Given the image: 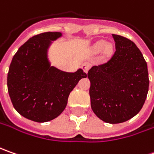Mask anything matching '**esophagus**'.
Masks as SVG:
<instances>
[{
	"label": "esophagus",
	"mask_w": 154,
	"mask_h": 154,
	"mask_svg": "<svg viewBox=\"0 0 154 154\" xmlns=\"http://www.w3.org/2000/svg\"><path fill=\"white\" fill-rule=\"evenodd\" d=\"M82 68H83V70H84V72L85 73H87L88 72V70H89V68H90V64L89 63H83L82 64Z\"/></svg>",
	"instance_id": "esophagus-1"
}]
</instances>
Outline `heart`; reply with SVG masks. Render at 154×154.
Here are the masks:
<instances>
[{
  "label": "heart",
  "mask_w": 154,
  "mask_h": 154,
  "mask_svg": "<svg viewBox=\"0 0 154 154\" xmlns=\"http://www.w3.org/2000/svg\"><path fill=\"white\" fill-rule=\"evenodd\" d=\"M92 51L95 53H100L103 51L106 56H110L114 53V46L112 44H107L105 40H99L92 46Z\"/></svg>",
  "instance_id": "obj_1"
}]
</instances>
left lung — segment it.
I'll use <instances>...</instances> for the list:
<instances>
[{
	"mask_svg": "<svg viewBox=\"0 0 154 154\" xmlns=\"http://www.w3.org/2000/svg\"><path fill=\"white\" fill-rule=\"evenodd\" d=\"M116 52L106 63L87 73L91 107L108 123H120L139 113L148 92L147 64L131 40L112 34Z\"/></svg>",
	"mask_w": 154,
	"mask_h": 154,
	"instance_id": "8db88e82",
	"label": "left lung"
}]
</instances>
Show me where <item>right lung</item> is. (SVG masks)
Returning <instances> with one entry per match:
<instances>
[{
	"label": "right lung",
	"mask_w": 154,
	"mask_h": 154,
	"mask_svg": "<svg viewBox=\"0 0 154 154\" xmlns=\"http://www.w3.org/2000/svg\"><path fill=\"white\" fill-rule=\"evenodd\" d=\"M62 32H44L29 39L16 52L9 67L8 90L14 109L37 122L55 119L66 108L70 92L86 74L51 66L48 51Z\"/></svg>",
	"instance_id": "1"
}]
</instances>
